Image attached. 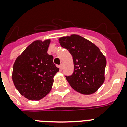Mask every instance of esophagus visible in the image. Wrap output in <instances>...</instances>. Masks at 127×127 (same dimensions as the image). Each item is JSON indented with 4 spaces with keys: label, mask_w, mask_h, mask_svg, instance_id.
<instances>
[{
    "label": "esophagus",
    "mask_w": 127,
    "mask_h": 127,
    "mask_svg": "<svg viewBox=\"0 0 127 127\" xmlns=\"http://www.w3.org/2000/svg\"><path fill=\"white\" fill-rule=\"evenodd\" d=\"M59 68L62 70V68H63V64H61L60 65H59Z\"/></svg>",
    "instance_id": "esophagus-1"
}]
</instances>
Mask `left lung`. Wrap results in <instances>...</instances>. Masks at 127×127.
<instances>
[{
  "mask_svg": "<svg viewBox=\"0 0 127 127\" xmlns=\"http://www.w3.org/2000/svg\"><path fill=\"white\" fill-rule=\"evenodd\" d=\"M59 42L73 57L74 71L66 76L70 86L79 93H94L105 81V56L94 44L78 35L61 37Z\"/></svg>",
  "mask_w": 127,
  "mask_h": 127,
  "instance_id": "left-lung-1",
  "label": "left lung"
}]
</instances>
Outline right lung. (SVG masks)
I'll list each match as a JSON object with an SVG mask.
<instances>
[{
	"mask_svg": "<svg viewBox=\"0 0 127 127\" xmlns=\"http://www.w3.org/2000/svg\"><path fill=\"white\" fill-rule=\"evenodd\" d=\"M50 43V39L34 41L18 56L13 64L15 87L31 101H39L50 92L54 77L59 72L53 56L47 53Z\"/></svg>",
	"mask_w": 127,
	"mask_h": 127,
	"instance_id": "add662e5",
	"label": "right lung"
}]
</instances>
